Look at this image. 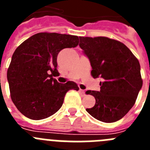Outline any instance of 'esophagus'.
<instances>
[{"label":"esophagus","mask_w":150,"mask_h":150,"mask_svg":"<svg viewBox=\"0 0 150 150\" xmlns=\"http://www.w3.org/2000/svg\"><path fill=\"white\" fill-rule=\"evenodd\" d=\"M79 92H80V94L82 95V96H85V95H86V93H85V90L79 88Z\"/></svg>","instance_id":"34e87169"}]
</instances>
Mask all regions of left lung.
Here are the masks:
<instances>
[{"label": "left lung", "instance_id": "left-lung-1", "mask_svg": "<svg viewBox=\"0 0 150 150\" xmlns=\"http://www.w3.org/2000/svg\"><path fill=\"white\" fill-rule=\"evenodd\" d=\"M79 46L89 59L91 76L102 79L100 91L86 92L96 100L86 111L104 122L121 120L132 109L142 88L138 60L124 43L105 37H79Z\"/></svg>", "mask_w": 150, "mask_h": 150}]
</instances>
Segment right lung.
Segmentation results:
<instances>
[{
    "label": "right lung",
    "mask_w": 150,
    "mask_h": 150,
    "mask_svg": "<svg viewBox=\"0 0 150 150\" xmlns=\"http://www.w3.org/2000/svg\"><path fill=\"white\" fill-rule=\"evenodd\" d=\"M79 43L77 36L58 33H38L25 40L15 50L7 71V80L13 104L30 120L50 117L62 107L67 91H78L74 82L59 83L57 56L65 48Z\"/></svg>",
    "instance_id": "right-lung-1"
}]
</instances>
